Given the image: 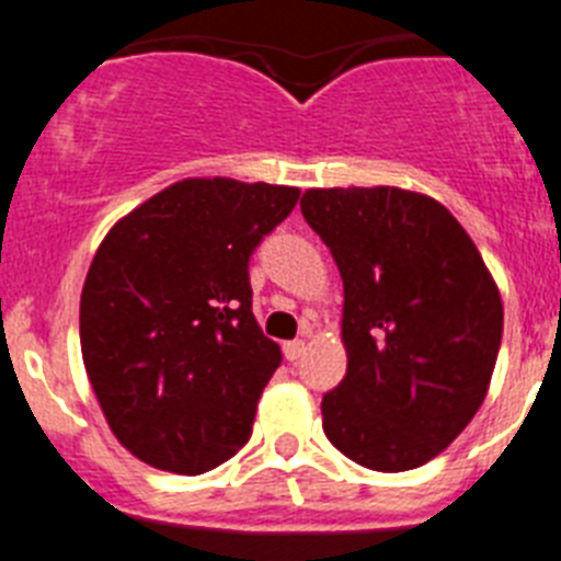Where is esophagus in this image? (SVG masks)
Instances as JSON below:
<instances>
[{"label": "esophagus", "mask_w": 561, "mask_h": 561, "mask_svg": "<svg viewBox=\"0 0 561 561\" xmlns=\"http://www.w3.org/2000/svg\"><path fill=\"white\" fill-rule=\"evenodd\" d=\"M304 352H306L304 340H289V343H284V357L289 363L300 360V357H304Z\"/></svg>", "instance_id": "esophagus-1"}]
</instances>
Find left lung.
<instances>
[{
    "instance_id": "8db88e82",
    "label": "left lung",
    "mask_w": 561,
    "mask_h": 561,
    "mask_svg": "<svg viewBox=\"0 0 561 561\" xmlns=\"http://www.w3.org/2000/svg\"><path fill=\"white\" fill-rule=\"evenodd\" d=\"M300 213L343 277L348 366L320 403L329 443L371 471L423 466L485 400L502 343L494 277L428 195L309 190Z\"/></svg>"
}]
</instances>
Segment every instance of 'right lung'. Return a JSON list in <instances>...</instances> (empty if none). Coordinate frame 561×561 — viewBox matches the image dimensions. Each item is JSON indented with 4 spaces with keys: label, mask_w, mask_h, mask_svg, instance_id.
Returning <instances> with one entry per match:
<instances>
[{
    "label": "right lung",
    "mask_w": 561,
    "mask_h": 561,
    "mask_svg": "<svg viewBox=\"0 0 561 561\" xmlns=\"http://www.w3.org/2000/svg\"><path fill=\"white\" fill-rule=\"evenodd\" d=\"M295 186L186 179L110 229L81 289V357L104 417L147 466L213 471L252 434L280 346L252 314L249 257Z\"/></svg>",
    "instance_id": "add662e5"
}]
</instances>
